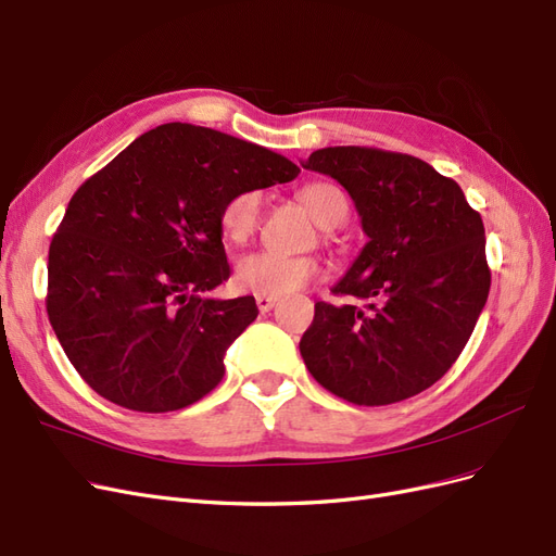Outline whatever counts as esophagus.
Segmentation results:
<instances>
[{
	"mask_svg": "<svg viewBox=\"0 0 556 556\" xmlns=\"http://www.w3.org/2000/svg\"><path fill=\"white\" fill-rule=\"evenodd\" d=\"M276 301H278V296H268V294H257V308H260L262 313H268V311H271V308L276 306Z\"/></svg>",
	"mask_w": 556,
	"mask_h": 556,
	"instance_id": "34e87169",
	"label": "esophagus"
}]
</instances>
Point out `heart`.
<instances>
[{
	"label": "heart",
	"mask_w": 556,
	"mask_h": 556,
	"mask_svg": "<svg viewBox=\"0 0 556 556\" xmlns=\"http://www.w3.org/2000/svg\"><path fill=\"white\" fill-rule=\"evenodd\" d=\"M299 199L325 229L339 225L348 204L343 192L331 182H311L299 192ZM262 192L245 190L233 194L220 211L223 237L231 243H243L260 225ZM319 276V262L306 255H280L271 250H255L241 257L233 271V282L243 292L282 296L304 288Z\"/></svg>",
	"instance_id": "1"
}]
</instances>
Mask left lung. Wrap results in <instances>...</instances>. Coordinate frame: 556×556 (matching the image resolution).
<instances>
[{
	"label": "left lung",
	"mask_w": 556,
	"mask_h": 556,
	"mask_svg": "<svg viewBox=\"0 0 556 556\" xmlns=\"http://www.w3.org/2000/svg\"><path fill=\"white\" fill-rule=\"evenodd\" d=\"M304 169L339 180L368 243L299 343L311 376L357 406L425 392L457 362L490 294L484 227L462 188L431 164L378 148L315 150Z\"/></svg>",
	"instance_id": "8db88e82"
}]
</instances>
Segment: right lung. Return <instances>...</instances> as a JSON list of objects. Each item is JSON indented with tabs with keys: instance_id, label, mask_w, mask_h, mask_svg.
<instances>
[{
	"instance_id": "right-lung-1",
	"label": "right lung",
	"mask_w": 556,
	"mask_h": 556,
	"mask_svg": "<svg viewBox=\"0 0 556 556\" xmlns=\"http://www.w3.org/2000/svg\"><path fill=\"white\" fill-rule=\"evenodd\" d=\"M299 172L264 146L166 123L80 185L48 250L46 311L99 396L169 413L215 390L260 313L255 296H206L229 278L220 211Z\"/></svg>"
}]
</instances>
